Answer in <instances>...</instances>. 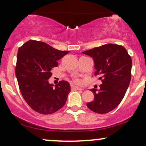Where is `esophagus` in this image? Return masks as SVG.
<instances>
[{
  "label": "esophagus",
  "mask_w": 146,
  "mask_h": 146,
  "mask_svg": "<svg viewBox=\"0 0 146 146\" xmlns=\"http://www.w3.org/2000/svg\"><path fill=\"white\" fill-rule=\"evenodd\" d=\"M71 89L72 90H82L81 88L74 86V85H71Z\"/></svg>",
  "instance_id": "34e87169"
}]
</instances>
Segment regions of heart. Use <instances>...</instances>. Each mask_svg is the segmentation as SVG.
Listing matches in <instances>:
<instances>
[{
  "label": "heart",
  "mask_w": 146,
  "mask_h": 146,
  "mask_svg": "<svg viewBox=\"0 0 146 146\" xmlns=\"http://www.w3.org/2000/svg\"><path fill=\"white\" fill-rule=\"evenodd\" d=\"M76 82H77V83H79V81H78V80H76Z\"/></svg>",
  "instance_id": "b5f03b06"
}]
</instances>
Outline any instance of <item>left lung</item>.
I'll return each mask as SVG.
<instances>
[{
  "label": "left lung",
  "instance_id": "left-lung-1",
  "mask_svg": "<svg viewBox=\"0 0 146 146\" xmlns=\"http://www.w3.org/2000/svg\"><path fill=\"white\" fill-rule=\"evenodd\" d=\"M82 53L93 58L94 76H100L99 79L102 81L99 90H91L94 99L87 106L99 114L110 112L121 102L130 85V56L125 47L116 44H106Z\"/></svg>",
  "mask_w": 146,
  "mask_h": 146
}]
</instances>
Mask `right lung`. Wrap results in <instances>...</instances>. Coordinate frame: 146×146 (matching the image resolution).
<instances>
[{
    "label": "right lung",
    "mask_w": 146,
    "mask_h": 146,
    "mask_svg": "<svg viewBox=\"0 0 146 146\" xmlns=\"http://www.w3.org/2000/svg\"><path fill=\"white\" fill-rule=\"evenodd\" d=\"M69 51H60L44 42L29 40L19 47L16 76L25 101L36 112L50 114L64 106L70 93L68 81L56 86L48 79L52 70Z\"/></svg>",
    "instance_id": "1"
}]
</instances>
